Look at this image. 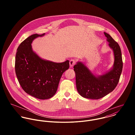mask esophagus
I'll list each match as a JSON object with an SVG mask.
<instances>
[{
  "label": "esophagus",
  "instance_id": "esophagus-1",
  "mask_svg": "<svg viewBox=\"0 0 135 135\" xmlns=\"http://www.w3.org/2000/svg\"><path fill=\"white\" fill-rule=\"evenodd\" d=\"M76 60L75 59H71L70 61V67H73L75 64H76Z\"/></svg>",
  "mask_w": 135,
  "mask_h": 135
}]
</instances>
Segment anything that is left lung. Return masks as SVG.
Returning a JSON list of instances; mask_svg holds the SVG:
<instances>
[{
	"mask_svg": "<svg viewBox=\"0 0 135 135\" xmlns=\"http://www.w3.org/2000/svg\"><path fill=\"white\" fill-rule=\"evenodd\" d=\"M104 34L113 50V69L105 74L96 77L81 62H77L74 66L77 91L85 98L99 99L112 92L118 84L122 73L123 61L120 47L109 34L105 32Z\"/></svg>",
	"mask_w": 135,
	"mask_h": 135,
	"instance_id": "1",
	"label": "left lung"
}]
</instances>
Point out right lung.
<instances>
[{
	"label": "right lung",
	"mask_w": 135,
	"mask_h": 135,
	"mask_svg": "<svg viewBox=\"0 0 135 135\" xmlns=\"http://www.w3.org/2000/svg\"><path fill=\"white\" fill-rule=\"evenodd\" d=\"M45 33L32 35L17 49L15 71L20 84L25 93L39 99H48L57 92L62 74L69 68V61L56 63L39 57L32 48V41Z\"/></svg>",
	"instance_id": "1"
}]
</instances>
